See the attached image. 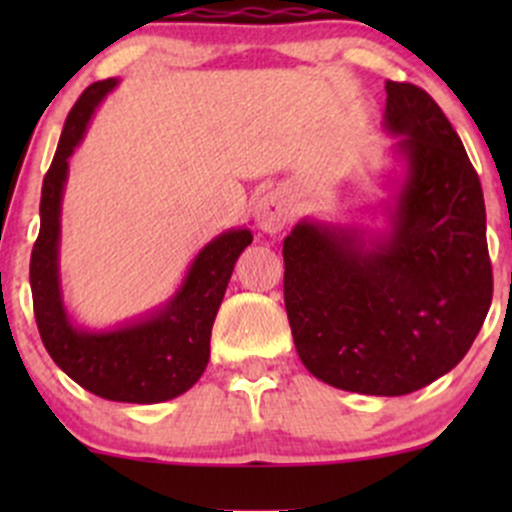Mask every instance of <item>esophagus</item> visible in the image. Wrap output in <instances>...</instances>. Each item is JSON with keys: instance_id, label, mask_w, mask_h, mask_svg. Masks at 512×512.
<instances>
[{"instance_id": "1", "label": "esophagus", "mask_w": 512, "mask_h": 512, "mask_svg": "<svg viewBox=\"0 0 512 512\" xmlns=\"http://www.w3.org/2000/svg\"><path fill=\"white\" fill-rule=\"evenodd\" d=\"M289 220V203L282 190H270L255 203V223L267 235H277L285 230Z\"/></svg>"}]
</instances>
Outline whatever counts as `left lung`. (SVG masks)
<instances>
[{
    "label": "left lung",
    "instance_id": "1",
    "mask_svg": "<svg viewBox=\"0 0 512 512\" xmlns=\"http://www.w3.org/2000/svg\"><path fill=\"white\" fill-rule=\"evenodd\" d=\"M396 138L381 203L352 223L302 218L282 245L285 307L309 374L366 396H404L471 349L493 299L480 180L438 103L386 81Z\"/></svg>",
    "mask_w": 512,
    "mask_h": 512
}]
</instances>
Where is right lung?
Here are the masks:
<instances>
[{"instance_id": "obj_1", "label": "right lung", "mask_w": 512, "mask_h": 512, "mask_svg": "<svg viewBox=\"0 0 512 512\" xmlns=\"http://www.w3.org/2000/svg\"><path fill=\"white\" fill-rule=\"evenodd\" d=\"M118 79L91 84L61 131L59 148L41 185L39 237L32 250L34 317L54 364L91 394L123 404H160L185 394L210 359V332L237 257L252 242L247 227H230L190 262L183 282L158 307L106 329H89L71 317L61 287V203L69 158L81 146L103 98Z\"/></svg>"}]
</instances>
